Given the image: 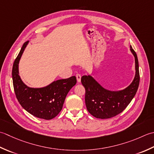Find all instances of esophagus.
Returning a JSON list of instances; mask_svg holds the SVG:
<instances>
[{"mask_svg":"<svg viewBox=\"0 0 154 154\" xmlns=\"http://www.w3.org/2000/svg\"><path fill=\"white\" fill-rule=\"evenodd\" d=\"M76 79H77L78 82H80V81H81V75L79 74H77L76 75Z\"/></svg>","mask_w":154,"mask_h":154,"instance_id":"obj_1","label":"esophagus"}]
</instances>
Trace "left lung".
Returning <instances> with one entry per match:
<instances>
[{
	"instance_id": "1",
	"label": "left lung",
	"mask_w": 154,
	"mask_h": 154,
	"mask_svg": "<svg viewBox=\"0 0 154 154\" xmlns=\"http://www.w3.org/2000/svg\"><path fill=\"white\" fill-rule=\"evenodd\" d=\"M130 51L135 58L136 75L129 86L120 91L106 90L90 75L83 76L81 82L85 88V103L88 111L93 116L107 119L120 114L136 95L140 83L138 60L131 46Z\"/></svg>"
}]
</instances>
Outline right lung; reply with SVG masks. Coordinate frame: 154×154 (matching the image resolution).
<instances>
[{"label": "right lung", "mask_w": 154, "mask_h": 154, "mask_svg": "<svg viewBox=\"0 0 154 154\" xmlns=\"http://www.w3.org/2000/svg\"><path fill=\"white\" fill-rule=\"evenodd\" d=\"M29 41L24 43L14 62L12 76L16 96L25 110L34 116L51 120L62 110L66 95L76 84V76L54 81L47 86L34 88L27 86L19 76L18 64Z\"/></svg>", "instance_id": "right-lung-1"}]
</instances>
